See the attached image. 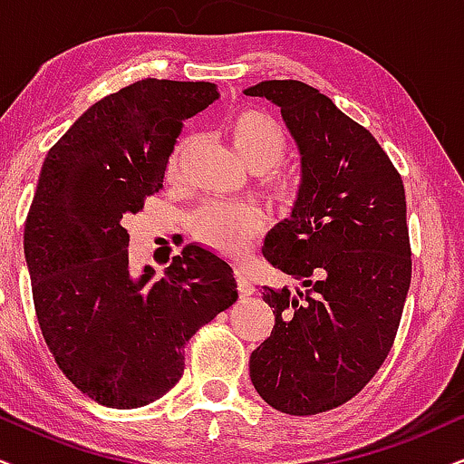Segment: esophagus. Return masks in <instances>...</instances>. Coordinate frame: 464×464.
Returning a JSON list of instances; mask_svg holds the SVG:
<instances>
[{"label": "esophagus", "mask_w": 464, "mask_h": 464, "mask_svg": "<svg viewBox=\"0 0 464 464\" xmlns=\"http://www.w3.org/2000/svg\"><path fill=\"white\" fill-rule=\"evenodd\" d=\"M236 280H237V291H239V295L242 297H248V295H252V293H255V286H252V280L248 278V274L244 272V269H236Z\"/></svg>", "instance_id": "esophagus-1"}]
</instances>
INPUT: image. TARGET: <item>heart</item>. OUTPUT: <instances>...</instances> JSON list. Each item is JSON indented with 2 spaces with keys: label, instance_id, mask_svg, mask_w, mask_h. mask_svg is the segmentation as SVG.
Returning a JSON list of instances; mask_svg holds the SVG:
<instances>
[{
  "label": "heart",
  "instance_id": "b5f03b06",
  "mask_svg": "<svg viewBox=\"0 0 464 464\" xmlns=\"http://www.w3.org/2000/svg\"><path fill=\"white\" fill-rule=\"evenodd\" d=\"M228 137L244 164L252 171H263L266 184L278 198H289L295 192L291 175L276 171L283 160L289 137L272 115L256 109H244L228 120ZM186 140L179 143L171 158V171H178ZM263 218L255 205L248 203H208L198 208L190 220L192 236L214 252L225 256H239L250 248L252 237L261 231Z\"/></svg>",
  "mask_w": 464,
  "mask_h": 464
}]
</instances>
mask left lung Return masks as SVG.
Returning a JSON list of instances; mask_svg holds the SVG:
<instances>
[{"instance_id":"obj_1","label":"left lung","mask_w":464,"mask_h":464,"mask_svg":"<svg viewBox=\"0 0 464 464\" xmlns=\"http://www.w3.org/2000/svg\"><path fill=\"white\" fill-rule=\"evenodd\" d=\"M244 93L280 107L302 156L291 218L263 244L302 289L263 286L276 325L250 379L278 411L324 413L360 394L394 344L411 285L404 186L377 139L314 87L261 81Z\"/></svg>"}]
</instances>
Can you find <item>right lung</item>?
<instances>
[{"instance_id":"add662e5","label":"right lung","mask_w":464,"mask_h":464,"mask_svg":"<svg viewBox=\"0 0 464 464\" xmlns=\"http://www.w3.org/2000/svg\"><path fill=\"white\" fill-rule=\"evenodd\" d=\"M205 81L143 79L85 111L44 158L25 261L44 343L92 401L137 409L184 374V347L237 300L233 269L188 244L160 280L128 263L124 218L162 188L184 121L218 98Z\"/></svg>"}]
</instances>
